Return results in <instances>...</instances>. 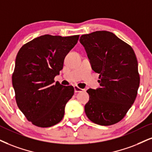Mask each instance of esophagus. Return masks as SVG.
Instances as JSON below:
<instances>
[{"instance_id":"1","label":"esophagus","mask_w":152,"mask_h":152,"mask_svg":"<svg viewBox=\"0 0 152 152\" xmlns=\"http://www.w3.org/2000/svg\"><path fill=\"white\" fill-rule=\"evenodd\" d=\"M74 89H75V93L81 92V91H83V89H81V88L78 87L77 86H74Z\"/></svg>"}]
</instances>
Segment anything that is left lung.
<instances>
[{
	"label": "left lung",
	"mask_w": 152,
	"mask_h": 152,
	"mask_svg": "<svg viewBox=\"0 0 152 152\" xmlns=\"http://www.w3.org/2000/svg\"><path fill=\"white\" fill-rule=\"evenodd\" d=\"M80 42L100 79V88L87 91L86 115L96 124H115L125 117L137 94L140 78L135 53L130 45L107 31L82 35Z\"/></svg>",
	"instance_id": "8db88e82"
}]
</instances>
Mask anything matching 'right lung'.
Wrapping results in <instances>:
<instances>
[{"label":"right lung","instance_id":"right-lung-1","mask_svg":"<svg viewBox=\"0 0 152 152\" xmlns=\"http://www.w3.org/2000/svg\"><path fill=\"white\" fill-rule=\"evenodd\" d=\"M79 37L45 34L24 44L18 51L12 86L18 108L33 125L48 128L63 119L75 89L72 86L54 84V77L63 69L65 57Z\"/></svg>","mask_w":152,"mask_h":152}]
</instances>
